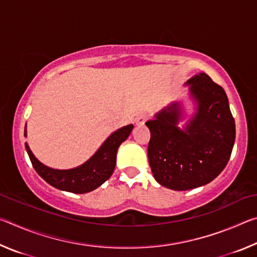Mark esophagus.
Returning <instances> with one entry per match:
<instances>
[{"label":"esophagus","instance_id":"34e87169","mask_svg":"<svg viewBox=\"0 0 257 257\" xmlns=\"http://www.w3.org/2000/svg\"><path fill=\"white\" fill-rule=\"evenodd\" d=\"M146 120H147L146 113H141V114L136 116V119H135V122H136L137 125H142V124L145 123Z\"/></svg>","mask_w":257,"mask_h":257}]
</instances>
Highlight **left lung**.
<instances>
[{
  "mask_svg": "<svg viewBox=\"0 0 257 257\" xmlns=\"http://www.w3.org/2000/svg\"><path fill=\"white\" fill-rule=\"evenodd\" d=\"M197 112L178 128L179 104L173 103L145 123L151 132L147 155L155 180L173 190L206 185L220 175L231 155L236 124L224 89L206 73L187 81Z\"/></svg>",
  "mask_w": 257,
  "mask_h": 257,
  "instance_id": "8db88e82",
  "label": "left lung"
}]
</instances>
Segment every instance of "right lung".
<instances>
[{
  "mask_svg": "<svg viewBox=\"0 0 257 257\" xmlns=\"http://www.w3.org/2000/svg\"><path fill=\"white\" fill-rule=\"evenodd\" d=\"M133 128V124H128L116 130L108 136L96 153L87 162L70 170H55L46 167L35 158L27 143H25V146L34 169L47 184L60 190L85 194L96 189L112 176L115 167L116 152L121 143L128 138Z\"/></svg>",
  "mask_w": 257,
  "mask_h": 257,
  "instance_id": "right-lung-1",
  "label": "right lung"
}]
</instances>
